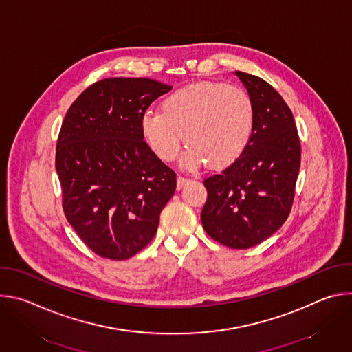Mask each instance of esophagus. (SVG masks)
<instances>
[{"label":"esophagus","instance_id":"1","mask_svg":"<svg viewBox=\"0 0 352 352\" xmlns=\"http://www.w3.org/2000/svg\"><path fill=\"white\" fill-rule=\"evenodd\" d=\"M189 178H185V177H181V175H178V178H177V188L178 189H181V188H184L186 184H189Z\"/></svg>","mask_w":352,"mask_h":352}]
</instances>
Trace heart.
<instances>
[{"label": "heart", "instance_id": "heart-1", "mask_svg": "<svg viewBox=\"0 0 352 352\" xmlns=\"http://www.w3.org/2000/svg\"><path fill=\"white\" fill-rule=\"evenodd\" d=\"M255 126V107L249 94L236 86L200 82L167 96L160 111L147 110L140 133L162 160L173 162L188 144L182 166L197 168L206 162L216 168L236 162L248 147Z\"/></svg>", "mask_w": 352, "mask_h": 352}]
</instances>
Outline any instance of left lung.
<instances>
[{
  "mask_svg": "<svg viewBox=\"0 0 352 352\" xmlns=\"http://www.w3.org/2000/svg\"><path fill=\"white\" fill-rule=\"evenodd\" d=\"M252 98L255 126L242 156L204 185L200 220L214 241L234 249L255 246L289 216L300 166L292 113L277 90L259 76L236 71Z\"/></svg>",
  "mask_w": 352,
  "mask_h": 352,
  "instance_id": "obj_1",
  "label": "left lung"
}]
</instances>
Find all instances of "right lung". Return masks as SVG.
<instances>
[{
	"label": "right lung",
	"instance_id": "right-lung-1",
	"mask_svg": "<svg viewBox=\"0 0 352 352\" xmlns=\"http://www.w3.org/2000/svg\"><path fill=\"white\" fill-rule=\"evenodd\" d=\"M173 86L147 78H109L69 107L57 140L63 209L102 258L136 255L157 232L177 175L148 148L140 118Z\"/></svg>",
	"mask_w": 352,
	"mask_h": 352
}]
</instances>
